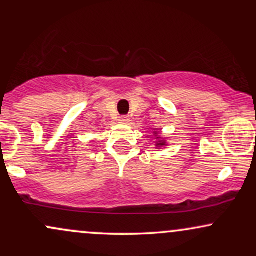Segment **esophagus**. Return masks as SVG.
I'll list each match as a JSON object with an SVG mask.
<instances>
[{"label": "esophagus", "mask_w": 256, "mask_h": 256, "mask_svg": "<svg viewBox=\"0 0 256 256\" xmlns=\"http://www.w3.org/2000/svg\"><path fill=\"white\" fill-rule=\"evenodd\" d=\"M130 122V118H128V116H120L119 118V122L120 124H128V122Z\"/></svg>", "instance_id": "34e87169"}]
</instances>
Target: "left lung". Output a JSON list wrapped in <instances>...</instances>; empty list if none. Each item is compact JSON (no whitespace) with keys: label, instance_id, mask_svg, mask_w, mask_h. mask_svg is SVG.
I'll list each match as a JSON object with an SVG mask.
<instances>
[{"label":"left lung","instance_id":"obj_1","mask_svg":"<svg viewBox=\"0 0 256 256\" xmlns=\"http://www.w3.org/2000/svg\"><path fill=\"white\" fill-rule=\"evenodd\" d=\"M158 146H165V142H160Z\"/></svg>","mask_w":256,"mask_h":256}]
</instances>
